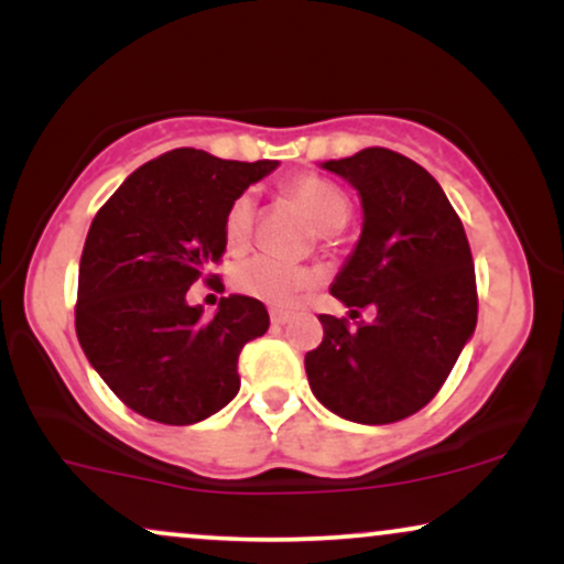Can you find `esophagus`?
Wrapping results in <instances>:
<instances>
[{
  "instance_id": "esophagus-1",
  "label": "esophagus",
  "mask_w": 564,
  "mask_h": 564,
  "mask_svg": "<svg viewBox=\"0 0 564 564\" xmlns=\"http://www.w3.org/2000/svg\"><path fill=\"white\" fill-rule=\"evenodd\" d=\"M270 321H273V326H286L291 313H286V310H270Z\"/></svg>"
}]
</instances>
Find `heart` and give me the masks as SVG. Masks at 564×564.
<instances>
[{
    "label": "heart",
    "mask_w": 564,
    "mask_h": 564,
    "mask_svg": "<svg viewBox=\"0 0 564 564\" xmlns=\"http://www.w3.org/2000/svg\"><path fill=\"white\" fill-rule=\"evenodd\" d=\"M289 198L313 219V225L321 232H336L345 228L352 204H349L347 193L336 187L328 180L307 177L294 180L286 187ZM254 232V196L243 193L230 204L228 215H225V246L230 251H243L251 241ZM315 275L300 264L275 262L270 257H254V260H243L232 270V286L241 294L254 296L264 304H275V307H286L302 294L304 289L313 286Z\"/></svg>",
    "instance_id": "b5f03b06"
}]
</instances>
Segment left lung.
Instances as JSON below:
<instances>
[{"label": "left lung", "instance_id": "left-lung-1", "mask_svg": "<svg viewBox=\"0 0 564 564\" xmlns=\"http://www.w3.org/2000/svg\"><path fill=\"white\" fill-rule=\"evenodd\" d=\"M358 191L364 230L332 283L349 318L321 315L323 341L304 355L310 390L347 422L392 424L435 398L477 326L475 262L462 219L416 161L366 148L323 161Z\"/></svg>", "mask_w": 564, "mask_h": 564}]
</instances>
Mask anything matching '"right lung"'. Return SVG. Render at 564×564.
<instances>
[{
    "mask_svg": "<svg viewBox=\"0 0 564 564\" xmlns=\"http://www.w3.org/2000/svg\"><path fill=\"white\" fill-rule=\"evenodd\" d=\"M275 166L174 148L129 174L89 225L76 336L100 379L140 416L196 424L238 394V355L268 332V310L230 294L206 318L185 296L223 260L232 200Z\"/></svg>",
    "mask_w": 564,
    "mask_h": 564,
    "instance_id": "right-lung-1",
    "label": "right lung"
}]
</instances>
